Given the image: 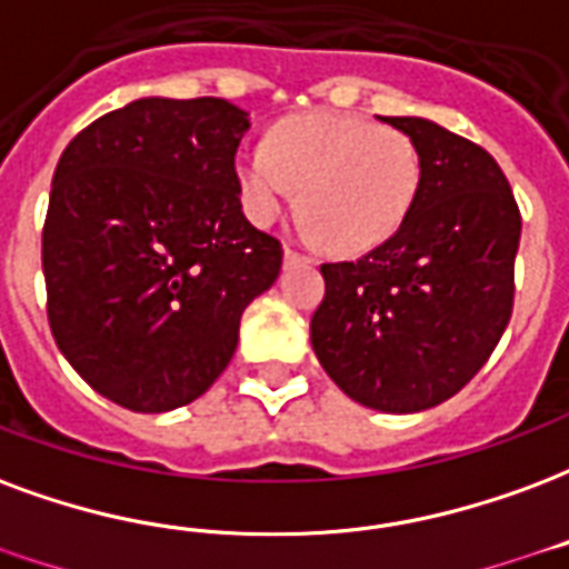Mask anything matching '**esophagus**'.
I'll return each mask as SVG.
<instances>
[{"mask_svg":"<svg viewBox=\"0 0 569 569\" xmlns=\"http://www.w3.org/2000/svg\"><path fill=\"white\" fill-rule=\"evenodd\" d=\"M283 262L286 264H307V262H310V256L292 250V247H286V250H283Z\"/></svg>","mask_w":569,"mask_h":569,"instance_id":"esophagus-1","label":"esophagus"}]
</instances>
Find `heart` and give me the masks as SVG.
<instances>
[{"label": "heart", "instance_id": "obj_1", "mask_svg": "<svg viewBox=\"0 0 569 569\" xmlns=\"http://www.w3.org/2000/svg\"><path fill=\"white\" fill-rule=\"evenodd\" d=\"M234 178L243 213L271 226L298 189V213L335 252H368L401 229L422 183L410 134L365 117L313 111L241 147Z\"/></svg>", "mask_w": 569, "mask_h": 569}]
</instances>
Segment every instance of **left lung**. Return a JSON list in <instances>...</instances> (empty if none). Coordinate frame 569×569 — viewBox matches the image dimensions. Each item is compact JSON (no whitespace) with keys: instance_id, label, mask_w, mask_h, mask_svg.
<instances>
[{"instance_id":"obj_1","label":"left lung","mask_w":569,"mask_h":569,"mask_svg":"<svg viewBox=\"0 0 569 569\" xmlns=\"http://www.w3.org/2000/svg\"><path fill=\"white\" fill-rule=\"evenodd\" d=\"M410 134L422 183L410 217L356 262H328L310 319L319 365L352 401L419 413L477 377L512 317L521 213L482 147L422 117Z\"/></svg>"}]
</instances>
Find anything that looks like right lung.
<instances>
[{
	"label": "right lung",
	"mask_w": 569,
	"mask_h": 569,
	"mask_svg": "<svg viewBox=\"0 0 569 569\" xmlns=\"http://www.w3.org/2000/svg\"><path fill=\"white\" fill-rule=\"evenodd\" d=\"M226 99H138L71 138L41 231L50 331L108 401L166 413L229 368L283 247L247 222Z\"/></svg>",
	"instance_id": "right-lung-1"
}]
</instances>
